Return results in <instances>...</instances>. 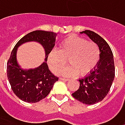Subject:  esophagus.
<instances>
[{
    "label": "esophagus",
    "instance_id": "obj_1",
    "mask_svg": "<svg viewBox=\"0 0 125 125\" xmlns=\"http://www.w3.org/2000/svg\"><path fill=\"white\" fill-rule=\"evenodd\" d=\"M59 79H60L61 80H63V81H69L68 79H65V78H62V77H60Z\"/></svg>",
    "mask_w": 125,
    "mask_h": 125
}]
</instances>
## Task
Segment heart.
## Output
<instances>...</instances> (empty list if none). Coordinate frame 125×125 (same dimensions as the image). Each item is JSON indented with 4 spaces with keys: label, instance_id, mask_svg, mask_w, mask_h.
Wrapping results in <instances>:
<instances>
[{
    "label": "heart",
    "instance_id": "b5f03b06",
    "mask_svg": "<svg viewBox=\"0 0 125 125\" xmlns=\"http://www.w3.org/2000/svg\"><path fill=\"white\" fill-rule=\"evenodd\" d=\"M101 50L93 41L76 35H70L59 44V50L51 51L48 55V64L54 74H58L65 65L66 61L70 66L62 70L59 74L74 77L77 74L85 77L90 74L98 64Z\"/></svg>",
    "mask_w": 125,
    "mask_h": 125
}]
</instances>
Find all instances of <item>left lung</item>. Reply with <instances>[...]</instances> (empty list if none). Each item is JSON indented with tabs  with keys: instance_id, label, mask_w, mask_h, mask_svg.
I'll return each mask as SVG.
<instances>
[{
	"instance_id": "8db88e82",
	"label": "left lung",
	"mask_w": 125,
	"mask_h": 125,
	"mask_svg": "<svg viewBox=\"0 0 125 125\" xmlns=\"http://www.w3.org/2000/svg\"><path fill=\"white\" fill-rule=\"evenodd\" d=\"M80 33L86 34L98 45L101 50V58L96 68L87 76L79 80L80 87L72 93L77 101L91 105L101 101L110 90L115 76L114 62L112 49L104 38L90 30Z\"/></svg>"
}]
</instances>
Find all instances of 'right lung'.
Returning <instances> with one entry per match:
<instances>
[{
	"label": "right lung",
	"mask_w": 125,
	"mask_h": 125,
	"mask_svg": "<svg viewBox=\"0 0 125 125\" xmlns=\"http://www.w3.org/2000/svg\"><path fill=\"white\" fill-rule=\"evenodd\" d=\"M56 35V33L49 31H33L20 39L13 48L7 62V77L14 94L21 101L36 103L45 98L49 94L54 83L58 81L59 77L51 72L45 62L33 70L21 69L15 58L18 47L26 42H40L45 49L46 62L48 53L55 45Z\"/></svg>",
	"instance_id": "add662e5"
}]
</instances>
